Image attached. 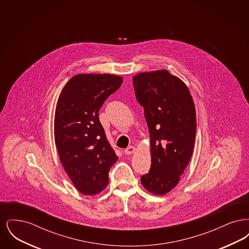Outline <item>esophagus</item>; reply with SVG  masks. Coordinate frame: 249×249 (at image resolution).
Here are the masks:
<instances>
[{"label": "esophagus", "mask_w": 249, "mask_h": 249, "mask_svg": "<svg viewBox=\"0 0 249 249\" xmlns=\"http://www.w3.org/2000/svg\"><path fill=\"white\" fill-rule=\"evenodd\" d=\"M134 151H135V147L132 146V145H130V146H128V147L124 150V153L127 155H130L132 154V153H134Z\"/></svg>", "instance_id": "obj_1"}]
</instances>
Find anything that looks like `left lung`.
I'll use <instances>...</instances> for the list:
<instances>
[{"instance_id":"8db88e82","label":"left lung","mask_w":249,"mask_h":249,"mask_svg":"<svg viewBox=\"0 0 249 249\" xmlns=\"http://www.w3.org/2000/svg\"><path fill=\"white\" fill-rule=\"evenodd\" d=\"M132 82L150 133L151 167L141 182L151 193L164 195L178 185L192 156L194 103L185 83L166 70L138 73Z\"/></svg>"}]
</instances>
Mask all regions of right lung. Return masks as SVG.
Here are the masks:
<instances>
[{
    "instance_id": "obj_1",
    "label": "right lung",
    "mask_w": 249,
    "mask_h": 249,
    "mask_svg": "<svg viewBox=\"0 0 249 249\" xmlns=\"http://www.w3.org/2000/svg\"><path fill=\"white\" fill-rule=\"evenodd\" d=\"M123 82L113 74H77L65 85L56 107L54 133L59 160L79 192L105 190L118 156L99 119L105 101Z\"/></svg>"
}]
</instances>
